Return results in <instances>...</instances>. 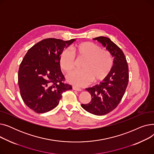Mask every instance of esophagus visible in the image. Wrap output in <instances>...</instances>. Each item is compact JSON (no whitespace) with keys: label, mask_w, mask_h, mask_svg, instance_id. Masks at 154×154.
I'll return each mask as SVG.
<instances>
[{"label":"esophagus","mask_w":154,"mask_h":154,"mask_svg":"<svg viewBox=\"0 0 154 154\" xmlns=\"http://www.w3.org/2000/svg\"><path fill=\"white\" fill-rule=\"evenodd\" d=\"M72 88H73V89H74V90L77 91H82L81 88L78 87H77V86H75V85H73V86H72Z\"/></svg>","instance_id":"obj_1"}]
</instances>
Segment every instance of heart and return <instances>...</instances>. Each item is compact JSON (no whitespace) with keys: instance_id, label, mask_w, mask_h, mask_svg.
Wrapping results in <instances>:
<instances>
[{"instance_id":"b5f03b06","label":"heart","mask_w":154,"mask_h":154,"mask_svg":"<svg viewBox=\"0 0 154 154\" xmlns=\"http://www.w3.org/2000/svg\"><path fill=\"white\" fill-rule=\"evenodd\" d=\"M71 51L77 59H84L81 70L70 73L67 77L68 82L77 86H84L91 80L94 84L106 79L113 68L114 58L110 51L91 42H84L71 47ZM60 69L69 73L74 67V58L69 51L63 50L59 58Z\"/></svg>"}]
</instances>
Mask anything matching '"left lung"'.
Listing matches in <instances>:
<instances>
[{
    "label": "left lung",
    "mask_w": 154,
    "mask_h": 154,
    "mask_svg": "<svg viewBox=\"0 0 154 154\" xmlns=\"http://www.w3.org/2000/svg\"><path fill=\"white\" fill-rule=\"evenodd\" d=\"M98 40L114 57V66L109 76L99 85L86 88L92 96L91 101L81 106L96 116H103L114 110L122 100L128 82V67L122 51L106 37L94 38Z\"/></svg>",
    "instance_id": "8db88e82"
}]
</instances>
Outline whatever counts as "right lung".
Listing matches in <instances>:
<instances>
[{"mask_svg":"<svg viewBox=\"0 0 154 154\" xmlns=\"http://www.w3.org/2000/svg\"><path fill=\"white\" fill-rule=\"evenodd\" d=\"M75 39L64 41L48 38L32 46L20 64L18 83L21 97L26 106L38 114L58 106L63 92L71 90L65 84L59 58L64 48Z\"/></svg>","mask_w":154,"mask_h":154,"instance_id":"obj_1","label":"right lung"}]
</instances>
